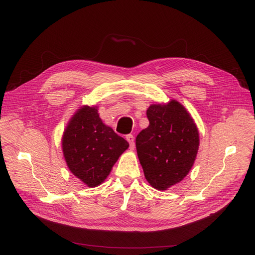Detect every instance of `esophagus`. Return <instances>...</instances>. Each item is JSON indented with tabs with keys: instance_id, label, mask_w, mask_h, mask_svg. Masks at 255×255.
<instances>
[{
	"instance_id": "1",
	"label": "esophagus",
	"mask_w": 255,
	"mask_h": 255,
	"mask_svg": "<svg viewBox=\"0 0 255 255\" xmlns=\"http://www.w3.org/2000/svg\"><path fill=\"white\" fill-rule=\"evenodd\" d=\"M126 139H127L129 145H130V148L133 149L134 148V137H133V135L132 134L126 135Z\"/></svg>"
}]
</instances>
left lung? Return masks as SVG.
<instances>
[{
  "label": "left lung",
  "mask_w": 255,
  "mask_h": 255,
  "mask_svg": "<svg viewBox=\"0 0 255 255\" xmlns=\"http://www.w3.org/2000/svg\"><path fill=\"white\" fill-rule=\"evenodd\" d=\"M149 126L135 138L136 152L148 183L159 191L186 177L199 148V132L191 114L177 101L150 105Z\"/></svg>",
  "instance_id": "8db88e82"
}]
</instances>
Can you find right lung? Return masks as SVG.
I'll list each match as a JSON object with an SVG mask.
<instances>
[{"mask_svg":"<svg viewBox=\"0 0 255 255\" xmlns=\"http://www.w3.org/2000/svg\"><path fill=\"white\" fill-rule=\"evenodd\" d=\"M62 151L69 169L89 187L102 184L129 144L105 125L97 107L76 111L62 135Z\"/></svg>","mask_w":255,"mask_h":255,"instance_id":"right-lung-1","label":"right lung"}]
</instances>
